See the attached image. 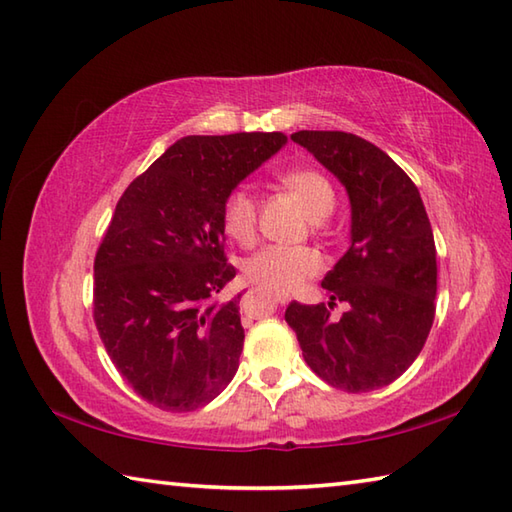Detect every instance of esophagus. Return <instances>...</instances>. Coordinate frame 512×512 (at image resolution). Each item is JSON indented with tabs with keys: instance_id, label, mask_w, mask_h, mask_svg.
<instances>
[{
	"instance_id": "obj_1",
	"label": "esophagus",
	"mask_w": 512,
	"mask_h": 512,
	"mask_svg": "<svg viewBox=\"0 0 512 512\" xmlns=\"http://www.w3.org/2000/svg\"><path fill=\"white\" fill-rule=\"evenodd\" d=\"M275 301L281 303V306H286V303H288V295H275Z\"/></svg>"
}]
</instances>
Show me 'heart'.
Masks as SVG:
<instances>
[{
	"instance_id": "b5f03b06",
	"label": "heart",
	"mask_w": 512,
	"mask_h": 512,
	"mask_svg": "<svg viewBox=\"0 0 512 512\" xmlns=\"http://www.w3.org/2000/svg\"><path fill=\"white\" fill-rule=\"evenodd\" d=\"M281 184L295 195L312 222H321L334 209L336 195L330 180L321 171L295 169L284 173ZM224 231L239 244H253L257 233V202L246 189H235L222 206ZM321 270V257L317 250L303 246H268L259 250L244 264L248 281L277 295L297 290L308 277Z\"/></svg>"
}]
</instances>
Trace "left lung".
Segmentation results:
<instances>
[{"instance_id": "1", "label": "left lung", "mask_w": 512, "mask_h": 512, "mask_svg": "<svg viewBox=\"0 0 512 512\" xmlns=\"http://www.w3.org/2000/svg\"><path fill=\"white\" fill-rule=\"evenodd\" d=\"M339 180L350 200V248L321 286L328 306L290 303L286 321L317 376L350 394L407 372L436 314V242L420 191L383 149L345 132L290 136ZM343 300L341 320L329 308Z\"/></svg>"}]
</instances>
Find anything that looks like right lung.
<instances>
[{"mask_svg":"<svg viewBox=\"0 0 512 512\" xmlns=\"http://www.w3.org/2000/svg\"><path fill=\"white\" fill-rule=\"evenodd\" d=\"M288 143L279 132L184 136L116 204L94 259V321L140 398L193 411L231 383L244 347L222 206Z\"/></svg>","mask_w":512,"mask_h":512,"instance_id":"right-lung-1","label":"right lung"}]
</instances>
